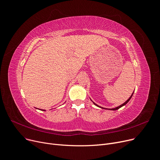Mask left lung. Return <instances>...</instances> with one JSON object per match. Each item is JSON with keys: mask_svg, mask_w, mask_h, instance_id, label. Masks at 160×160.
<instances>
[{"mask_svg": "<svg viewBox=\"0 0 160 160\" xmlns=\"http://www.w3.org/2000/svg\"><path fill=\"white\" fill-rule=\"evenodd\" d=\"M133 93H132V95H131V96L129 97V98L126 101V102H125L123 104H122V105H120L119 107H116V108H111L110 110H118V109H119L120 108H121L122 107H123V106H124L125 105H126V104L129 101V100L131 99V97H132V96H133ZM94 103V105H95L96 106H97V107H100V108H102V107H99V106H98V105H96V104L95 103V102H93Z\"/></svg>", "mask_w": 160, "mask_h": 160, "instance_id": "obj_1", "label": "left lung"}]
</instances>
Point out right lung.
Here are the masks:
<instances>
[{
  "instance_id": "right-lung-1",
  "label": "right lung",
  "mask_w": 160,
  "mask_h": 160,
  "mask_svg": "<svg viewBox=\"0 0 160 160\" xmlns=\"http://www.w3.org/2000/svg\"><path fill=\"white\" fill-rule=\"evenodd\" d=\"M44 110V111H45V110Z\"/></svg>"
}]
</instances>
